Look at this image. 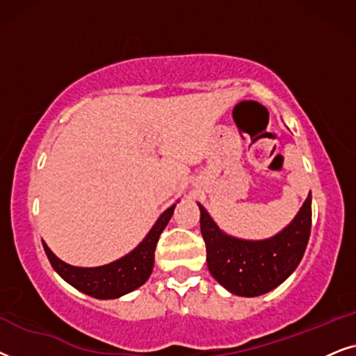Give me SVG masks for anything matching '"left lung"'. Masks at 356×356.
<instances>
[{
  "label": "left lung",
  "instance_id": "1",
  "mask_svg": "<svg viewBox=\"0 0 356 356\" xmlns=\"http://www.w3.org/2000/svg\"><path fill=\"white\" fill-rule=\"evenodd\" d=\"M198 208L208 270L227 291L238 296H260L282 285L300 265L311 234V193L295 220L282 233L265 241L231 238L215 225L205 208Z\"/></svg>",
  "mask_w": 356,
  "mask_h": 356
}]
</instances>
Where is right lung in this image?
<instances>
[{
	"instance_id": "1",
	"label": "right lung",
	"mask_w": 356,
	"mask_h": 356,
	"mask_svg": "<svg viewBox=\"0 0 356 356\" xmlns=\"http://www.w3.org/2000/svg\"><path fill=\"white\" fill-rule=\"evenodd\" d=\"M174 208L175 205L168 208L159 216L153 229L149 231L138 248L127 254L125 257L118 259L112 264L102 265V267H73V265L65 264L63 260L56 257L44 241H42V244H44L45 254L50 260L51 267L71 286L86 293L89 296L97 298V300H113V298L136 290L149 278L151 272H153L156 244H158L161 233H163L165 225L172 216Z\"/></svg>"
}]
</instances>
